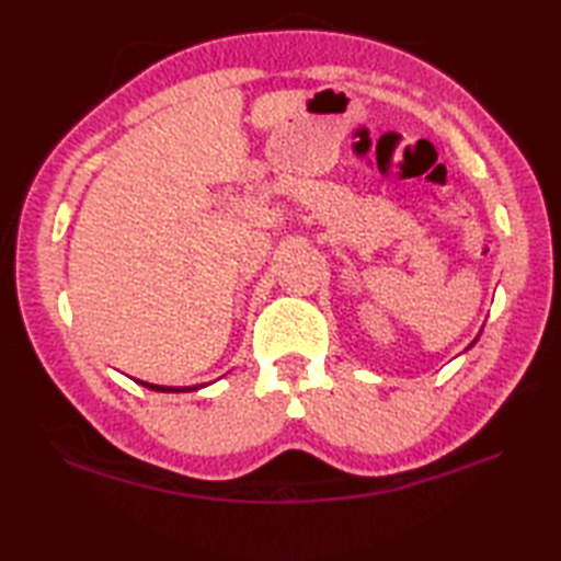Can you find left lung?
Masks as SVG:
<instances>
[{
	"instance_id": "8db88e82",
	"label": "left lung",
	"mask_w": 561,
	"mask_h": 561,
	"mask_svg": "<svg viewBox=\"0 0 561 561\" xmlns=\"http://www.w3.org/2000/svg\"><path fill=\"white\" fill-rule=\"evenodd\" d=\"M474 342H478V337H474ZM474 342H472V344H474Z\"/></svg>"
}]
</instances>
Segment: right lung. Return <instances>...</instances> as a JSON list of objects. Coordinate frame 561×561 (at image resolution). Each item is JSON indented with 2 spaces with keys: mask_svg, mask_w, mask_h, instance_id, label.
Segmentation results:
<instances>
[{
  "mask_svg": "<svg viewBox=\"0 0 561 561\" xmlns=\"http://www.w3.org/2000/svg\"><path fill=\"white\" fill-rule=\"evenodd\" d=\"M137 383H141L145 388H149V390H157V392H193V390H199V388H205V383H199V386H157V383H145V380H137Z\"/></svg>",
  "mask_w": 561,
  "mask_h": 561,
  "instance_id": "obj_1",
  "label": "right lung"
}]
</instances>
